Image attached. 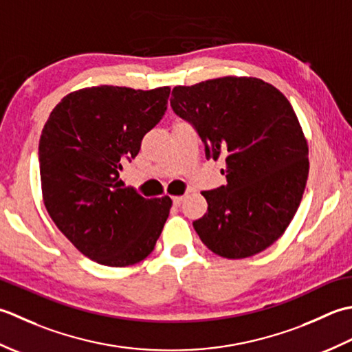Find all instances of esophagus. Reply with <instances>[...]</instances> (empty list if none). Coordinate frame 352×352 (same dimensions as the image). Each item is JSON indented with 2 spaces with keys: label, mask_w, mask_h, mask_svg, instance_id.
I'll return each mask as SVG.
<instances>
[{
  "label": "esophagus",
  "mask_w": 352,
  "mask_h": 352,
  "mask_svg": "<svg viewBox=\"0 0 352 352\" xmlns=\"http://www.w3.org/2000/svg\"><path fill=\"white\" fill-rule=\"evenodd\" d=\"M182 202H184V196H175V197H173V204H175L176 206H179Z\"/></svg>",
  "instance_id": "esophagus-1"
}]
</instances>
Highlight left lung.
I'll list each match as a JSON object with an SVG mask.
<instances>
[{"label": "left lung", "instance_id": "left-lung-1", "mask_svg": "<svg viewBox=\"0 0 352 352\" xmlns=\"http://www.w3.org/2000/svg\"><path fill=\"white\" fill-rule=\"evenodd\" d=\"M170 104L195 126L206 160L226 162V185L204 191L208 211L192 221L204 245L229 260L269 246L295 217L308 177V146L289 100L255 77L175 86Z\"/></svg>", "mask_w": 352, "mask_h": 352}]
</instances>
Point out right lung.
I'll return each instance as SVG.
<instances>
[{
    "mask_svg": "<svg viewBox=\"0 0 352 352\" xmlns=\"http://www.w3.org/2000/svg\"><path fill=\"white\" fill-rule=\"evenodd\" d=\"M168 86L142 91L92 86L60 100L42 129V197L59 231L103 266L124 267L152 252L171 199L121 188L120 170L167 111Z\"/></svg>",
    "mask_w": 352,
    "mask_h": 352,
    "instance_id": "right-lung-1",
    "label": "right lung"
}]
</instances>
